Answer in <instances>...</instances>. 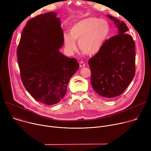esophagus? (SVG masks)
Returning <instances> with one entry per match:
<instances>
[{
	"instance_id": "34e87169",
	"label": "esophagus",
	"mask_w": 151,
	"mask_h": 151,
	"mask_svg": "<svg viewBox=\"0 0 151 151\" xmlns=\"http://www.w3.org/2000/svg\"><path fill=\"white\" fill-rule=\"evenodd\" d=\"M85 66V64L83 63V61H80V63H79V67L81 68H83Z\"/></svg>"
}]
</instances>
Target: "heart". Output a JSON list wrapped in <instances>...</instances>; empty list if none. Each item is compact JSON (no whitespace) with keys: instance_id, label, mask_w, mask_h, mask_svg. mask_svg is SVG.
<instances>
[{"instance_id":"obj_1","label":"heart","mask_w":151,"mask_h":151,"mask_svg":"<svg viewBox=\"0 0 151 151\" xmlns=\"http://www.w3.org/2000/svg\"><path fill=\"white\" fill-rule=\"evenodd\" d=\"M110 33V25L107 21L95 17L83 18L74 23L69 35L64 36V45L69 52L79 50L85 54L94 55L102 48Z\"/></svg>"}]
</instances>
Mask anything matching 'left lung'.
<instances>
[{"label": "left lung", "mask_w": 151, "mask_h": 151, "mask_svg": "<svg viewBox=\"0 0 151 151\" xmlns=\"http://www.w3.org/2000/svg\"><path fill=\"white\" fill-rule=\"evenodd\" d=\"M113 20L118 35L106 40L101 50L88 61L91 83L100 96L112 99L121 95L135 76V43L127 34L123 21L107 15Z\"/></svg>", "instance_id": "1"}]
</instances>
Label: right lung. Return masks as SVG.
<instances>
[{
	"instance_id": "obj_1",
	"label": "right lung",
	"mask_w": 151,
	"mask_h": 151,
	"mask_svg": "<svg viewBox=\"0 0 151 151\" xmlns=\"http://www.w3.org/2000/svg\"><path fill=\"white\" fill-rule=\"evenodd\" d=\"M60 24L54 12L32 18L23 30L17 51L25 88L35 100L47 105L61 101L79 69L75 58L59 51L64 43Z\"/></svg>"
}]
</instances>
